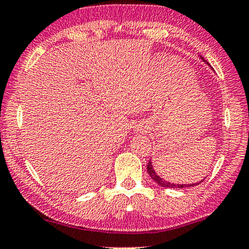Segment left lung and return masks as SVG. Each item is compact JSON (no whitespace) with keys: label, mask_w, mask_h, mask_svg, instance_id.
<instances>
[{"label":"left lung","mask_w":249,"mask_h":249,"mask_svg":"<svg viewBox=\"0 0 249 249\" xmlns=\"http://www.w3.org/2000/svg\"><path fill=\"white\" fill-rule=\"evenodd\" d=\"M201 59L203 60V58H201ZM203 61H206V60H203ZM206 63H207V61H206ZM208 65H209V64H208ZM147 173H148V175L151 176V178H152L157 184H159V185L162 186V188H169V189L193 188V186L198 185V184H200L203 180L202 179V180H200V182H198V183H192V184H175V183H170V182H168V180L162 179L159 175H158V174L156 173V170H154L152 161H151V160H150V162L147 163Z\"/></svg>","instance_id":"1"}]
</instances>
